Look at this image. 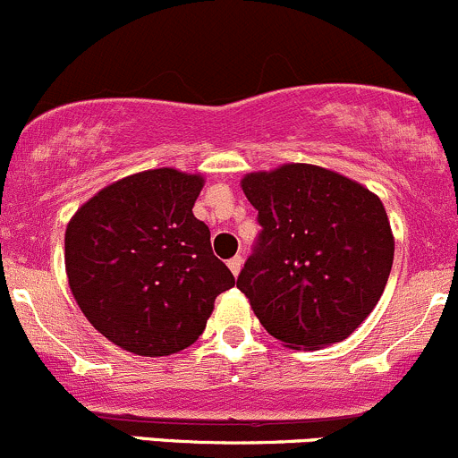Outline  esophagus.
I'll return each instance as SVG.
<instances>
[{
	"label": "esophagus",
	"mask_w": 458,
	"mask_h": 458,
	"mask_svg": "<svg viewBox=\"0 0 458 458\" xmlns=\"http://www.w3.org/2000/svg\"><path fill=\"white\" fill-rule=\"evenodd\" d=\"M227 267L231 268V273H233V276H238L240 268H242V258L233 256V258H231V260H227Z\"/></svg>",
	"instance_id": "obj_1"
}]
</instances>
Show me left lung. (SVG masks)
<instances>
[{"label": "left lung", "mask_w": 458, "mask_h": 458, "mask_svg": "<svg viewBox=\"0 0 458 458\" xmlns=\"http://www.w3.org/2000/svg\"><path fill=\"white\" fill-rule=\"evenodd\" d=\"M242 191L262 229L238 289L262 327L298 351L346 339L375 309L393 267L394 240L379 198L301 163L247 174Z\"/></svg>", "instance_id": "8db88e82"}]
</instances>
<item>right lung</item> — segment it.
Returning <instances> with one entry per match:
<instances>
[{"instance_id": "obj_1", "label": "right lung", "mask_w": 458, "mask_h": 458, "mask_svg": "<svg viewBox=\"0 0 458 458\" xmlns=\"http://www.w3.org/2000/svg\"><path fill=\"white\" fill-rule=\"evenodd\" d=\"M202 178L149 169L106 187L65 229V271L88 322L125 351L163 357L191 346L235 284L194 216Z\"/></svg>"}]
</instances>
